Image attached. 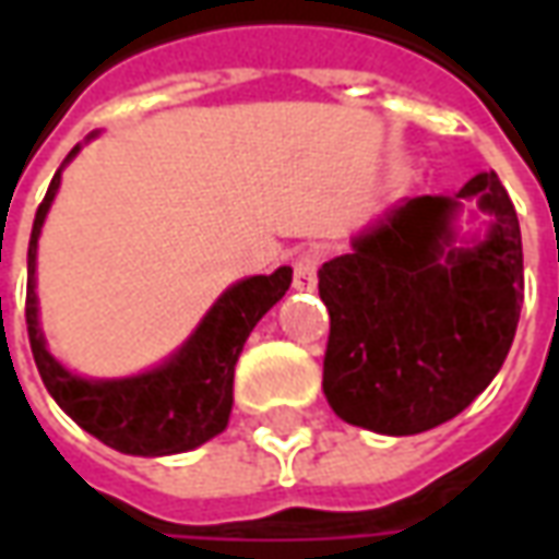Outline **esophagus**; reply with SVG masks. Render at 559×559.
Returning <instances> with one entry per match:
<instances>
[{
	"label": "esophagus",
	"instance_id": "esophagus-1",
	"mask_svg": "<svg viewBox=\"0 0 559 559\" xmlns=\"http://www.w3.org/2000/svg\"><path fill=\"white\" fill-rule=\"evenodd\" d=\"M317 266H320V257H317L314 251H305V254L296 257V263H293V287L302 293L314 290Z\"/></svg>",
	"mask_w": 559,
	"mask_h": 559
}]
</instances>
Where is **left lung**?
<instances>
[{
	"label": "left lung",
	"instance_id": "left-lung-1",
	"mask_svg": "<svg viewBox=\"0 0 559 559\" xmlns=\"http://www.w3.org/2000/svg\"><path fill=\"white\" fill-rule=\"evenodd\" d=\"M467 199L492 221L485 237L461 243L454 218ZM317 278L332 320L329 407L374 433L431 431L485 392L515 338L524 302L515 206L493 170L455 197L401 200Z\"/></svg>",
	"mask_w": 559,
	"mask_h": 559
}]
</instances>
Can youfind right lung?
<instances>
[{
  "label": "right lung",
  "instance_id": "1",
  "mask_svg": "<svg viewBox=\"0 0 559 559\" xmlns=\"http://www.w3.org/2000/svg\"><path fill=\"white\" fill-rule=\"evenodd\" d=\"M92 138L95 131L86 140ZM78 152L80 146L71 148L66 164ZM66 164L56 170L53 182L35 212L26 260V329L44 386L83 431L98 437L116 452L158 457L197 449L227 428L233 411V371L239 353L260 317L290 290L293 269L281 266L272 275L236 281L209 308L191 338L152 371L119 380H90L74 374L47 350L35 296L38 236L47 212L53 206Z\"/></svg>",
  "mask_w": 559,
  "mask_h": 559
}]
</instances>
